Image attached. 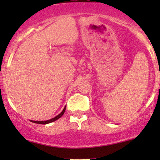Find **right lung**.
<instances>
[{"instance_id": "1", "label": "right lung", "mask_w": 160, "mask_h": 160, "mask_svg": "<svg viewBox=\"0 0 160 160\" xmlns=\"http://www.w3.org/2000/svg\"><path fill=\"white\" fill-rule=\"evenodd\" d=\"M66 111V107L64 108L63 110H62V112L60 113L59 114H58L57 116H56L55 118H53L50 119V120H47V121H39V122H37V121H32V122H34V123H37V124H42V125H46V124H49V123H51V122H55V121L58 120V119L59 118H61L62 116V114H64V112H65Z\"/></svg>"}]
</instances>
